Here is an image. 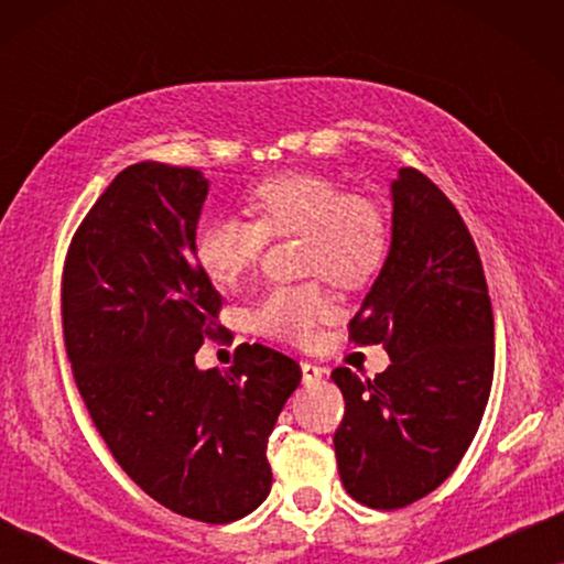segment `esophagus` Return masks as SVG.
<instances>
[{
    "instance_id": "1",
    "label": "esophagus",
    "mask_w": 564,
    "mask_h": 564,
    "mask_svg": "<svg viewBox=\"0 0 564 564\" xmlns=\"http://www.w3.org/2000/svg\"><path fill=\"white\" fill-rule=\"evenodd\" d=\"M300 372H303V384H315L323 377V369L311 365V361H303V365H300Z\"/></svg>"
}]
</instances>
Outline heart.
Returning <instances> with one entry per match:
<instances>
[{"label": "heart", "mask_w": 564, "mask_h": 564, "mask_svg": "<svg viewBox=\"0 0 564 564\" xmlns=\"http://www.w3.org/2000/svg\"><path fill=\"white\" fill-rule=\"evenodd\" d=\"M243 215H215L199 226L195 259L218 288H230L257 264L267 236H303V269L338 288H361L388 253V226L375 203L346 195L336 180L313 172L276 174L249 192ZM330 311L318 284L272 288L251 307L257 334L288 344H307Z\"/></svg>", "instance_id": "heart-1"}]
</instances>
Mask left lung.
Segmentation results:
<instances>
[{
  "label": "left lung",
  "mask_w": 564,
  "mask_h": 564,
  "mask_svg": "<svg viewBox=\"0 0 564 564\" xmlns=\"http://www.w3.org/2000/svg\"><path fill=\"white\" fill-rule=\"evenodd\" d=\"M390 249L359 313L357 344H384L390 367L361 380L334 369L346 411L334 434L346 492L403 508L465 457L492 384V307L457 207L411 166L390 182Z\"/></svg>",
  "instance_id": "obj_1"
}]
</instances>
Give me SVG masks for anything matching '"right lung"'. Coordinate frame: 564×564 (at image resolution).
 <instances>
[{"label": "right lung", "instance_id": "add662e5", "mask_svg": "<svg viewBox=\"0 0 564 564\" xmlns=\"http://www.w3.org/2000/svg\"><path fill=\"white\" fill-rule=\"evenodd\" d=\"M207 189L197 169L159 161L115 176L68 249L64 336L130 480L169 511L228 523L269 496L267 442L303 372L261 344L238 346L228 372L195 365L223 305L195 259Z\"/></svg>", "mask_w": 564, "mask_h": 564}]
</instances>
